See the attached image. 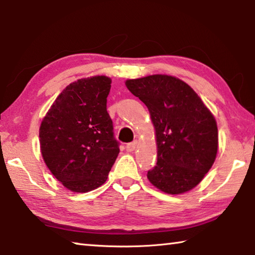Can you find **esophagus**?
<instances>
[{
	"label": "esophagus",
	"mask_w": 255,
	"mask_h": 255,
	"mask_svg": "<svg viewBox=\"0 0 255 255\" xmlns=\"http://www.w3.org/2000/svg\"><path fill=\"white\" fill-rule=\"evenodd\" d=\"M136 146H137V141L133 140V141H131V143H128L126 145V149L128 150V152H132V150H135Z\"/></svg>",
	"instance_id": "34e87169"
}]
</instances>
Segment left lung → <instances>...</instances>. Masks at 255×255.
Segmentation results:
<instances>
[{
    "label": "left lung",
    "mask_w": 255,
    "mask_h": 255,
    "mask_svg": "<svg viewBox=\"0 0 255 255\" xmlns=\"http://www.w3.org/2000/svg\"><path fill=\"white\" fill-rule=\"evenodd\" d=\"M127 89L148 108L155 127L157 162L147 178L157 189L179 195L204 179L215 162L218 130L198 94L176 77L128 80Z\"/></svg>",
    "instance_id": "1"
}]
</instances>
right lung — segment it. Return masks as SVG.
I'll use <instances>...</instances> for the list:
<instances>
[{
  "label": "right lung",
  "mask_w": 255,
  "mask_h": 255,
  "mask_svg": "<svg viewBox=\"0 0 255 255\" xmlns=\"http://www.w3.org/2000/svg\"><path fill=\"white\" fill-rule=\"evenodd\" d=\"M110 84L107 76L73 82L41 123L42 157L55 178L71 191L88 192L102 185L119 154L107 111Z\"/></svg>",
  "instance_id": "1"
}]
</instances>
